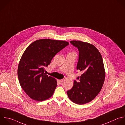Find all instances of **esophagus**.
Listing matches in <instances>:
<instances>
[{"label": "esophagus", "instance_id": "1", "mask_svg": "<svg viewBox=\"0 0 125 125\" xmlns=\"http://www.w3.org/2000/svg\"><path fill=\"white\" fill-rule=\"evenodd\" d=\"M63 81V80H58V82L60 83H62V82Z\"/></svg>", "mask_w": 125, "mask_h": 125}]
</instances>
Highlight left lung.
Instances as JSON below:
<instances>
[{"label": "left lung", "mask_w": 125, "mask_h": 125, "mask_svg": "<svg viewBox=\"0 0 125 125\" xmlns=\"http://www.w3.org/2000/svg\"><path fill=\"white\" fill-rule=\"evenodd\" d=\"M70 42L79 50L77 69L83 73L74 81L72 88L67 92L69 99L78 104L93 100L101 91L105 79L102 57L93 45L81 41Z\"/></svg>", "instance_id": "left-lung-1"}]
</instances>
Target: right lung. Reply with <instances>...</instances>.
<instances>
[{
    "instance_id": "obj_1",
    "label": "right lung",
    "mask_w": 125,
    "mask_h": 125,
    "mask_svg": "<svg viewBox=\"0 0 125 125\" xmlns=\"http://www.w3.org/2000/svg\"><path fill=\"white\" fill-rule=\"evenodd\" d=\"M68 45L65 41L41 39L32 42L25 50L19 64L18 75L21 86L31 99L43 101L53 95L57 81L44 73V67Z\"/></svg>"
}]
</instances>
